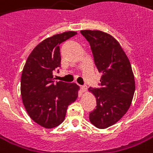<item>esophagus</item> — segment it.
<instances>
[{
  "label": "esophagus",
  "mask_w": 153,
  "mask_h": 153,
  "mask_svg": "<svg viewBox=\"0 0 153 153\" xmlns=\"http://www.w3.org/2000/svg\"><path fill=\"white\" fill-rule=\"evenodd\" d=\"M81 90H82V91H83V92H86V91H87V85H82Z\"/></svg>",
  "instance_id": "esophagus-1"
}]
</instances>
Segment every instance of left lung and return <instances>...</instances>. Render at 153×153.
<instances>
[{
    "instance_id": "1",
    "label": "left lung",
    "mask_w": 153,
    "mask_h": 153,
    "mask_svg": "<svg viewBox=\"0 0 153 153\" xmlns=\"http://www.w3.org/2000/svg\"><path fill=\"white\" fill-rule=\"evenodd\" d=\"M91 45L95 64L102 73L98 88L89 91L97 98L90 121L98 129L117 123L130 107L134 97V78L129 58L112 35L99 30H82Z\"/></svg>"
}]
</instances>
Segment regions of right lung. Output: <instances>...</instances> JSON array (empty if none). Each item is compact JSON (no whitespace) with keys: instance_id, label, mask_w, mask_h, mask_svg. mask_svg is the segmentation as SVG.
<instances>
[{"instance_id":"1","label":"right lung","mask_w":153,"mask_h":153,"mask_svg":"<svg viewBox=\"0 0 153 153\" xmlns=\"http://www.w3.org/2000/svg\"><path fill=\"white\" fill-rule=\"evenodd\" d=\"M77 34L68 31L44 40L29 56L21 77V96L29 117L51 129L65 119L68 107L78 97L75 83L55 81L53 73L61 68V43Z\"/></svg>"}]
</instances>
